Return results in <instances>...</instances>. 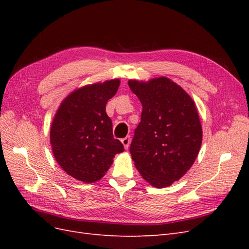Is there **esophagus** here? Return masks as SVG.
I'll list each match as a JSON object with an SVG mask.
<instances>
[{
  "label": "esophagus",
  "instance_id": "1",
  "mask_svg": "<svg viewBox=\"0 0 249 249\" xmlns=\"http://www.w3.org/2000/svg\"><path fill=\"white\" fill-rule=\"evenodd\" d=\"M122 143L124 144V148L127 149V148H129L130 143H131V137H130V136H126V137L123 138V139H122Z\"/></svg>",
  "mask_w": 249,
  "mask_h": 249
}]
</instances>
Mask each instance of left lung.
Instances as JSON below:
<instances>
[{"label":"left lung","mask_w":249,"mask_h":249,"mask_svg":"<svg viewBox=\"0 0 249 249\" xmlns=\"http://www.w3.org/2000/svg\"><path fill=\"white\" fill-rule=\"evenodd\" d=\"M127 84L142 104L141 122L130 146L132 159L147 183L168 187L191 168L199 153L197 109L190 95L166 77Z\"/></svg>","instance_id":"obj_1"}]
</instances>
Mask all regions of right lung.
Masks as SVG:
<instances>
[{
  "mask_svg": "<svg viewBox=\"0 0 249 249\" xmlns=\"http://www.w3.org/2000/svg\"><path fill=\"white\" fill-rule=\"evenodd\" d=\"M118 79L83 86L67 95L53 119V154L67 175L84 183L101 179L124 145L113 137L108 100L117 92Z\"/></svg>",
  "mask_w": 249,
  "mask_h": 249,
  "instance_id": "right-lung-1",
  "label": "right lung"
}]
</instances>
